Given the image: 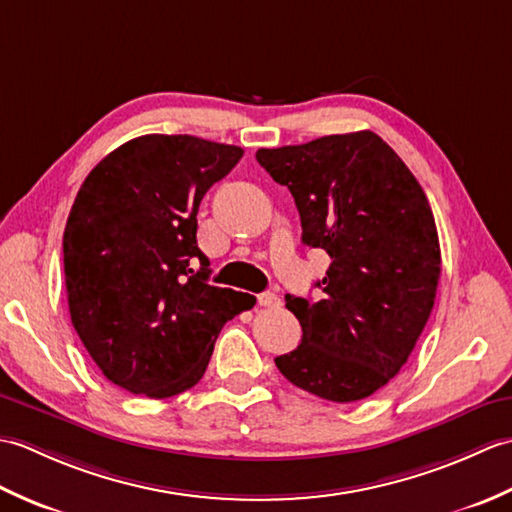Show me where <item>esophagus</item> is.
<instances>
[{
  "label": "esophagus",
  "instance_id": "34e87169",
  "mask_svg": "<svg viewBox=\"0 0 512 512\" xmlns=\"http://www.w3.org/2000/svg\"><path fill=\"white\" fill-rule=\"evenodd\" d=\"M257 303L262 308H277L279 297L275 295V292H262V295H257Z\"/></svg>",
  "mask_w": 512,
  "mask_h": 512
}]
</instances>
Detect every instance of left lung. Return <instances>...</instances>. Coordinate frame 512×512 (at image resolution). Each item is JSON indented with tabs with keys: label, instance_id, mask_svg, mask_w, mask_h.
Instances as JSON below:
<instances>
[{
	"label": "left lung",
	"instance_id": "obj_1",
	"mask_svg": "<svg viewBox=\"0 0 512 512\" xmlns=\"http://www.w3.org/2000/svg\"><path fill=\"white\" fill-rule=\"evenodd\" d=\"M295 198L301 239L332 264L323 299L286 297L301 323L297 350L275 358L292 385L332 402L385 387L427 325L440 279V242L418 180L374 132L259 149Z\"/></svg>",
	"mask_w": 512,
	"mask_h": 512
}]
</instances>
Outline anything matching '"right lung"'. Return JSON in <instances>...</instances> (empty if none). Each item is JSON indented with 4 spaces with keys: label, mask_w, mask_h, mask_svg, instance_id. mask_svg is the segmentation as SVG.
<instances>
[{
    "label": "right lung",
    "mask_w": 512,
    "mask_h": 512,
    "mask_svg": "<svg viewBox=\"0 0 512 512\" xmlns=\"http://www.w3.org/2000/svg\"><path fill=\"white\" fill-rule=\"evenodd\" d=\"M242 156L235 145L149 134L81 184L63 233L65 290L76 334L114 385L156 400L191 389L224 323L255 306L206 281L195 239L204 193Z\"/></svg>",
    "instance_id": "add662e5"
}]
</instances>
